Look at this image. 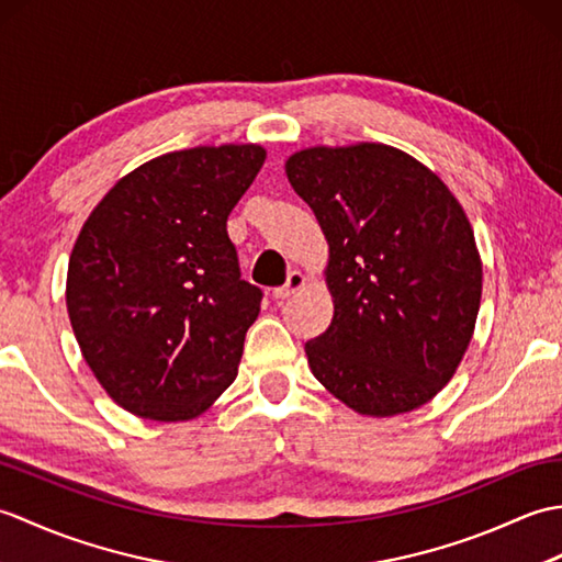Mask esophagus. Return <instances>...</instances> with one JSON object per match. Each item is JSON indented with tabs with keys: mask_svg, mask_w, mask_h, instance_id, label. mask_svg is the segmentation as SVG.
<instances>
[{
	"mask_svg": "<svg viewBox=\"0 0 562 562\" xmlns=\"http://www.w3.org/2000/svg\"><path fill=\"white\" fill-rule=\"evenodd\" d=\"M304 284H306L304 274H302L300 270H292V272L288 274V282H284L282 288H274V290H272V296H274V300H288L290 294H294L296 290H302Z\"/></svg>",
	"mask_w": 562,
	"mask_h": 562,
	"instance_id": "1",
	"label": "esophagus"
}]
</instances>
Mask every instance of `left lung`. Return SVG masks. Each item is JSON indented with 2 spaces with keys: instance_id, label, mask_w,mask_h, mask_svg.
<instances>
[{
  "instance_id": "8db88e82",
  "label": "left lung",
  "mask_w": 562,
  "mask_h": 562,
  "mask_svg": "<svg viewBox=\"0 0 562 562\" xmlns=\"http://www.w3.org/2000/svg\"><path fill=\"white\" fill-rule=\"evenodd\" d=\"M284 171L330 248L336 312L304 345L314 376L362 415L420 408L457 372L481 308L483 266L457 198L372 142L302 149Z\"/></svg>"
}]
</instances>
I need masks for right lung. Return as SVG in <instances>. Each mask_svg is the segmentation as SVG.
<instances>
[{"instance_id":"1","label":"right lung","mask_w":562,"mask_h":562,"mask_svg":"<svg viewBox=\"0 0 562 562\" xmlns=\"http://www.w3.org/2000/svg\"><path fill=\"white\" fill-rule=\"evenodd\" d=\"M266 149L171 151L121 178L83 224L67 312L99 384L133 415L190 420L236 379L262 292L226 220Z\"/></svg>"}]
</instances>
